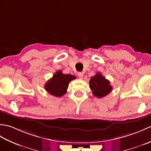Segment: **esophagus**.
<instances>
[{
  "mask_svg": "<svg viewBox=\"0 0 151 151\" xmlns=\"http://www.w3.org/2000/svg\"><path fill=\"white\" fill-rule=\"evenodd\" d=\"M78 76H79L80 78L82 79L83 77H84V73L82 72H79V73H78Z\"/></svg>",
  "mask_w": 151,
  "mask_h": 151,
  "instance_id": "34e87169",
  "label": "esophagus"
}]
</instances>
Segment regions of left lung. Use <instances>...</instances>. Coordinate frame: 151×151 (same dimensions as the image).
<instances>
[{"label":"left lung","mask_w":151,"mask_h":151,"mask_svg":"<svg viewBox=\"0 0 151 151\" xmlns=\"http://www.w3.org/2000/svg\"><path fill=\"white\" fill-rule=\"evenodd\" d=\"M89 87L93 91V95L98 98L105 97L112 90L110 81L106 79L100 73H96L95 76L91 77Z\"/></svg>","instance_id":"1"}]
</instances>
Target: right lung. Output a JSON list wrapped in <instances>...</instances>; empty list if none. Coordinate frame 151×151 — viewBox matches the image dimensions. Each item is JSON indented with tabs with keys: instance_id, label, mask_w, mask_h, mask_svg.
Segmentation results:
<instances>
[{
	"instance_id": "obj_1",
	"label": "right lung",
	"mask_w": 151,
	"mask_h": 151,
	"mask_svg": "<svg viewBox=\"0 0 151 151\" xmlns=\"http://www.w3.org/2000/svg\"><path fill=\"white\" fill-rule=\"evenodd\" d=\"M76 76L72 75H64L62 70H58L53 76L47 82L45 89L49 93L57 97L65 94L69 82L75 79Z\"/></svg>"
}]
</instances>
